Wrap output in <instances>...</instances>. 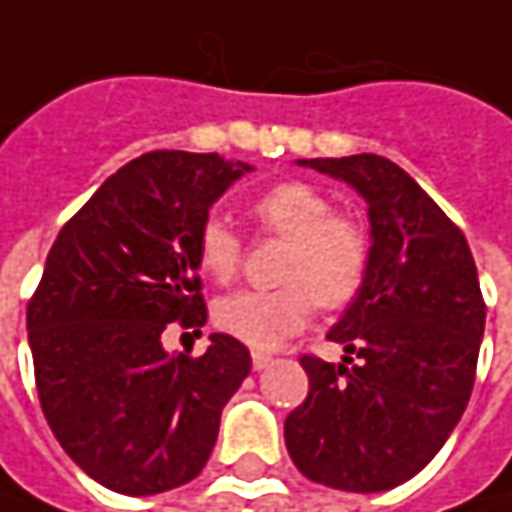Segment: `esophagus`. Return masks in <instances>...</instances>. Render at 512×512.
Here are the masks:
<instances>
[{
  "label": "esophagus",
  "instance_id": "1",
  "mask_svg": "<svg viewBox=\"0 0 512 512\" xmlns=\"http://www.w3.org/2000/svg\"><path fill=\"white\" fill-rule=\"evenodd\" d=\"M271 361H274V358H271L268 352H262V349H256V352H253V367H256V370H265Z\"/></svg>",
  "mask_w": 512,
  "mask_h": 512
}]
</instances>
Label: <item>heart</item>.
<instances>
[{
	"label": "heart",
	"instance_id": "1",
	"mask_svg": "<svg viewBox=\"0 0 512 512\" xmlns=\"http://www.w3.org/2000/svg\"><path fill=\"white\" fill-rule=\"evenodd\" d=\"M250 215L265 236L288 238L276 291H236L215 303L212 317L221 332L256 349L279 347L309 326L314 303L323 309L349 306L373 262L367 224L338 212L332 198L303 180H282L259 192ZM198 265L215 282H230L241 271L244 241L236 230L209 215L195 238Z\"/></svg>",
	"mask_w": 512,
	"mask_h": 512
}]
</instances>
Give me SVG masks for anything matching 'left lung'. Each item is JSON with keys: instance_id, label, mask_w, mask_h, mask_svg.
Returning <instances> with one entry per match:
<instances>
[{"instance_id": "1", "label": "left lung", "mask_w": 512, "mask_h": 512, "mask_svg": "<svg viewBox=\"0 0 512 512\" xmlns=\"http://www.w3.org/2000/svg\"><path fill=\"white\" fill-rule=\"evenodd\" d=\"M300 165L358 189L373 262L329 332L344 361L300 358L309 396L285 420V446L314 484L382 493L422 472L466 411L487 303L460 227L399 165L376 154Z\"/></svg>"}]
</instances>
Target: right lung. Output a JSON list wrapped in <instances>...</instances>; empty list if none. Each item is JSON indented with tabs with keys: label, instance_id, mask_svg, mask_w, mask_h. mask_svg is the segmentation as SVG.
<instances>
[{
	"label": "right lung",
	"instance_id": "obj_1",
	"mask_svg": "<svg viewBox=\"0 0 512 512\" xmlns=\"http://www.w3.org/2000/svg\"><path fill=\"white\" fill-rule=\"evenodd\" d=\"M244 171L189 151L130 160L63 224L28 300L46 422L113 493H165L201 475L250 373V352L230 335H212L203 355L163 349L168 326L206 320L195 238Z\"/></svg>",
	"mask_w": 512,
	"mask_h": 512
}]
</instances>
